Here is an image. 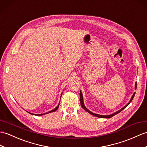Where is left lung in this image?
Returning <instances> with one entry per match:
<instances>
[{"instance_id": "obj_1", "label": "left lung", "mask_w": 147, "mask_h": 147, "mask_svg": "<svg viewBox=\"0 0 147 147\" xmlns=\"http://www.w3.org/2000/svg\"><path fill=\"white\" fill-rule=\"evenodd\" d=\"M135 90L136 89V83H135ZM135 93H134V94H133L132 96H131V99H130V100H129V101L128 102V103L127 105H126L124 107H123L122 108H121L120 110H119L118 111H116V112L113 113H112V114H111V115H98V114H96V113H94L91 112V111H90L89 110H88V109L86 107H85V105H84V104L83 94H82V92H81V90H80V103H81V107L83 108L85 111H87L88 113H89L90 114H91V115H92L94 116V117H98V118H111V117H113V116H115V115H117L118 113H119L121 112L123 110H124V109H125L126 107H127V106H128L129 103H131V101L133 100V99H134V96H135Z\"/></svg>"}]
</instances>
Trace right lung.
I'll use <instances>...</instances> for the list:
<instances>
[{"mask_svg": "<svg viewBox=\"0 0 147 147\" xmlns=\"http://www.w3.org/2000/svg\"><path fill=\"white\" fill-rule=\"evenodd\" d=\"M62 94H63V93H61V96H62ZM59 103L58 104V105L57 106V107L54 108V109H53V110H51V111H48V112H46V113H42V114H33V113H29V112H28L29 113H30V114H31V115H36V116H42V115H45V114H47V113H52V112H54V111H56L57 109H58V108H59Z\"/></svg>", "mask_w": 147, "mask_h": 147, "instance_id": "add662e5", "label": "right lung"}]
</instances>
